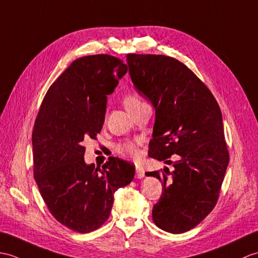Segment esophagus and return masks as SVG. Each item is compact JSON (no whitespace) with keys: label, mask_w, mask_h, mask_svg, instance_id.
I'll return each mask as SVG.
<instances>
[{"label":"esophagus","mask_w":258,"mask_h":258,"mask_svg":"<svg viewBox=\"0 0 258 258\" xmlns=\"http://www.w3.org/2000/svg\"><path fill=\"white\" fill-rule=\"evenodd\" d=\"M145 176V169L140 167V165H137L136 167V177L137 179H141V177Z\"/></svg>","instance_id":"1"}]
</instances>
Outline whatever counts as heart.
Wrapping results in <instances>:
<instances>
[{"label":"heart","mask_w":258,"mask_h":258,"mask_svg":"<svg viewBox=\"0 0 258 258\" xmlns=\"http://www.w3.org/2000/svg\"><path fill=\"white\" fill-rule=\"evenodd\" d=\"M142 99L138 95L136 94H129L124 97L123 99V105L125 109L129 110L131 108L141 104ZM116 150L119 154H121L123 157H128L131 159H135L139 156V141H125V142H120L116 146Z\"/></svg>","instance_id":"heart-1"}]
</instances>
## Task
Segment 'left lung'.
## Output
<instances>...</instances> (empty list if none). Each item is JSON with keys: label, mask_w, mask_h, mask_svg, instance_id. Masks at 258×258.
<instances>
[{"label": "left lung", "mask_w": 258, "mask_h": 258, "mask_svg": "<svg viewBox=\"0 0 258 258\" xmlns=\"http://www.w3.org/2000/svg\"><path fill=\"white\" fill-rule=\"evenodd\" d=\"M135 87L156 108L148 156L165 161L175 154L174 170L147 172L162 183L152 220L173 234L190 231L214 209L230 154L220 106L190 68L173 57L128 54Z\"/></svg>", "instance_id": "1"}]
</instances>
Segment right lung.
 Listing matches in <instances>:
<instances>
[{"instance_id": "1", "label": "right lung", "mask_w": 258, "mask_h": 258, "mask_svg": "<svg viewBox=\"0 0 258 258\" xmlns=\"http://www.w3.org/2000/svg\"><path fill=\"white\" fill-rule=\"evenodd\" d=\"M128 71L117 57L84 56L50 85L32 134L34 179L50 214L78 233L108 220L113 194L134 180L135 164L109 157L101 168L85 163L86 138L105 121L107 96Z\"/></svg>"}]
</instances>
